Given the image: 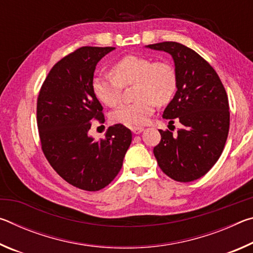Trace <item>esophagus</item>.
I'll return each instance as SVG.
<instances>
[{
	"label": "esophagus",
	"mask_w": 253,
	"mask_h": 253,
	"mask_svg": "<svg viewBox=\"0 0 253 253\" xmlns=\"http://www.w3.org/2000/svg\"><path fill=\"white\" fill-rule=\"evenodd\" d=\"M130 129H131L132 132H134V134L138 135V134H140V132H142V131L144 130V128H143V127H131Z\"/></svg>",
	"instance_id": "1"
}]
</instances>
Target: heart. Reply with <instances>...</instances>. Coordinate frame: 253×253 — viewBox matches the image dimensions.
Wrapping results in <instances>:
<instances>
[{"mask_svg":"<svg viewBox=\"0 0 253 253\" xmlns=\"http://www.w3.org/2000/svg\"><path fill=\"white\" fill-rule=\"evenodd\" d=\"M111 75H98L91 88L98 100L115 107L122 98V85L134 84L131 104L122 105L111 114L113 122L125 126L145 125L155 111L156 104H169L177 89V76L170 63L154 61L142 55L129 54L111 67Z\"/></svg>","mask_w":253,"mask_h":253,"instance_id":"obj_1","label":"heart"}]
</instances>
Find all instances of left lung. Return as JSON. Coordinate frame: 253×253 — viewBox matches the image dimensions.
<instances>
[{"instance_id":"1","label":"left lung","mask_w":253,"mask_h":253,"mask_svg":"<svg viewBox=\"0 0 253 253\" xmlns=\"http://www.w3.org/2000/svg\"><path fill=\"white\" fill-rule=\"evenodd\" d=\"M145 48L172 55L177 90L163 118L182 124L177 135L160 130L161 143L154 147L158 166L177 182L202 177L219 160L228 138L229 100L215 70L187 46L161 42Z\"/></svg>"}]
</instances>
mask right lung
<instances>
[{"label":"right lung","mask_w":253,"mask_h":253,"mask_svg":"<svg viewBox=\"0 0 253 253\" xmlns=\"http://www.w3.org/2000/svg\"><path fill=\"white\" fill-rule=\"evenodd\" d=\"M115 48L83 46L55 63L38 97L42 151L71 185L99 191L117 176L131 143V131L110 126L104 139L89 135L92 119L105 122L91 83L97 63Z\"/></svg>","instance_id":"right-lung-1"}]
</instances>
